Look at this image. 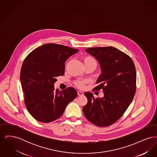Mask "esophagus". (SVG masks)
Instances as JSON below:
<instances>
[{"label": "esophagus", "instance_id": "obj_1", "mask_svg": "<svg viewBox=\"0 0 157 157\" xmlns=\"http://www.w3.org/2000/svg\"><path fill=\"white\" fill-rule=\"evenodd\" d=\"M78 95L79 96H82V95H83V93L81 91H78Z\"/></svg>", "mask_w": 157, "mask_h": 157}]
</instances>
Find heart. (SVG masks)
Wrapping results in <instances>:
<instances>
[{"label": "heart", "mask_w": 157, "mask_h": 157, "mask_svg": "<svg viewBox=\"0 0 157 157\" xmlns=\"http://www.w3.org/2000/svg\"><path fill=\"white\" fill-rule=\"evenodd\" d=\"M83 63H84V65H86V64H95L96 65L95 60L90 56H86L83 58ZM86 82L87 81H78L75 82V84L79 88H82L84 87Z\"/></svg>", "instance_id": "heart-1"}]
</instances>
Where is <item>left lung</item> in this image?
Wrapping results in <instances>:
<instances>
[{
  "label": "left lung",
  "mask_w": 157,
  "mask_h": 157,
  "mask_svg": "<svg viewBox=\"0 0 157 157\" xmlns=\"http://www.w3.org/2000/svg\"><path fill=\"white\" fill-rule=\"evenodd\" d=\"M97 60L101 74L94 90L102 89L104 97L95 98L86 92L88 103L83 107L86 118L98 127H107L117 122L131 104L136 91V70L132 59L112 47L85 49Z\"/></svg>",
  "instance_id": "obj_1"
}]
</instances>
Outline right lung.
Returning a JSON list of instances; mask_svg holds the SVG:
<instances>
[{"instance_id": "obj_1", "label": "right lung", "mask_w": 157, "mask_h": 157, "mask_svg": "<svg viewBox=\"0 0 157 157\" xmlns=\"http://www.w3.org/2000/svg\"><path fill=\"white\" fill-rule=\"evenodd\" d=\"M79 50L63 45L47 44L34 49L23 61L20 79L25 104L39 122L48 123L61 117L67 105L77 96L68 87L55 89L56 77L65 73V62Z\"/></svg>"}]
</instances>
